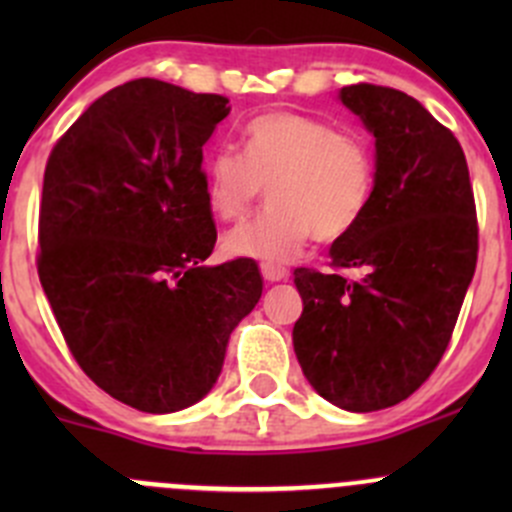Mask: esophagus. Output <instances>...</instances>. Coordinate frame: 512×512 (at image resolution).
Here are the masks:
<instances>
[{
    "mask_svg": "<svg viewBox=\"0 0 512 512\" xmlns=\"http://www.w3.org/2000/svg\"><path fill=\"white\" fill-rule=\"evenodd\" d=\"M262 277H265L267 282H282V280H287V270L285 267L262 265Z\"/></svg>",
    "mask_w": 512,
    "mask_h": 512,
    "instance_id": "obj_1",
    "label": "esophagus"
}]
</instances>
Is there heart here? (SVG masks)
<instances>
[{"instance_id":"b5f03b06","label":"heart","mask_w":512,"mask_h":512,"mask_svg":"<svg viewBox=\"0 0 512 512\" xmlns=\"http://www.w3.org/2000/svg\"><path fill=\"white\" fill-rule=\"evenodd\" d=\"M374 156L364 138L292 111H270L242 128L240 156L205 163V200L220 220H237L267 185L270 208L223 237L230 257L285 265L309 237L334 242L361 223L374 195Z\"/></svg>"}]
</instances>
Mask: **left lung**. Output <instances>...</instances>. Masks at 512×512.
<instances>
[{
  "instance_id": "8db88e82",
  "label": "left lung",
  "mask_w": 512,
  "mask_h": 512,
  "mask_svg": "<svg viewBox=\"0 0 512 512\" xmlns=\"http://www.w3.org/2000/svg\"><path fill=\"white\" fill-rule=\"evenodd\" d=\"M337 98L374 136V195L329 247L337 270H294L292 344L322 399L369 414L409 399L446 352L476 272V203L461 143L414 96L354 84Z\"/></svg>"
}]
</instances>
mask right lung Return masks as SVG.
Masks as SVG:
<instances>
[{
  "instance_id": "right-lung-1",
  "label": "right lung",
  "mask_w": 512,
  "mask_h": 512,
  "mask_svg": "<svg viewBox=\"0 0 512 512\" xmlns=\"http://www.w3.org/2000/svg\"><path fill=\"white\" fill-rule=\"evenodd\" d=\"M225 96L136 79L96 98L51 151L39 280L96 386L146 414L198 404L262 297L255 260L205 265L218 232L203 146Z\"/></svg>"
}]
</instances>
